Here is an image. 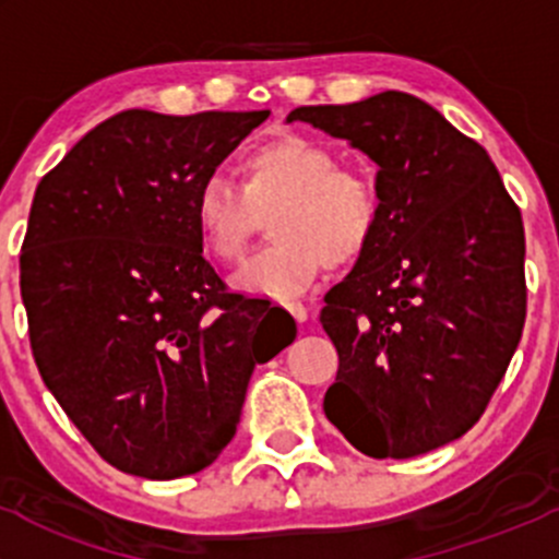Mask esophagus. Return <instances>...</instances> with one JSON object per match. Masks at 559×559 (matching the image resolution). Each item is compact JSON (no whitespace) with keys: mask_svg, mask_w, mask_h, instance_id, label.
<instances>
[{"mask_svg":"<svg viewBox=\"0 0 559 559\" xmlns=\"http://www.w3.org/2000/svg\"><path fill=\"white\" fill-rule=\"evenodd\" d=\"M284 308H286V311H289L292 316H295V321H300V324H306V321H308V308L302 306V302H297V300L284 302Z\"/></svg>","mask_w":559,"mask_h":559,"instance_id":"1","label":"esophagus"}]
</instances>
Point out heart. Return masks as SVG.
Segmentation results:
<instances>
[{
	"instance_id": "b5f03b06",
	"label": "heart",
	"mask_w": 559,
	"mask_h": 559,
	"mask_svg": "<svg viewBox=\"0 0 559 559\" xmlns=\"http://www.w3.org/2000/svg\"><path fill=\"white\" fill-rule=\"evenodd\" d=\"M243 186L207 175L191 200L197 238L216 262H238L273 216L275 246L233 275L248 297L289 300L319 281L326 264L346 267L373 246L384 222L381 189L368 173L341 167L335 151L306 134H278L240 159Z\"/></svg>"
}]
</instances>
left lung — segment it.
<instances>
[{"label":"left lung","mask_w":559,"mask_h":559,"mask_svg":"<svg viewBox=\"0 0 559 559\" xmlns=\"http://www.w3.org/2000/svg\"><path fill=\"white\" fill-rule=\"evenodd\" d=\"M376 162L384 222L324 297L337 348L324 414L354 449L408 460L465 436L524 326V227L498 167L432 105L381 92L297 107Z\"/></svg>","instance_id":"8db88e82"}]
</instances>
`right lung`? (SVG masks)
Wrapping results in <instances>:
<instances>
[{
  "instance_id": "add662e5",
  "label": "right lung",
  "mask_w": 559,
  "mask_h": 559,
  "mask_svg": "<svg viewBox=\"0 0 559 559\" xmlns=\"http://www.w3.org/2000/svg\"><path fill=\"white\" fill-rule=\"evenodd\" d=\"M270 110H123L39 180L21 297L45 386L103 460L191 476L238 430L248 381L297 335L267 300L229 295L191 200Z\"/></svg>"
}]
</instances>
